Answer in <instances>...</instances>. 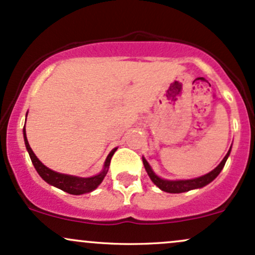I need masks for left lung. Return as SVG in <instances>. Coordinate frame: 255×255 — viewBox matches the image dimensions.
Returning a JSON list of instances; mask_svg holds the SVG:
<instances>
[{"mask_svg":"<svg viewBox=\"0 0 255 255\" xmlns=\"http://www.w3.org/2000/svg\"><path fill=\"white\" fill-rule=\"evenodd\" d=\"M230 152H231V148L229 149L227 154L224 157V159L221 160V163L216 166L214 170L208 172V174L203 175V176L197 177V179H192V180H164L158 176V175L154 174V171L152 170L148 161L144 159V158H142V161H143L144 169H146L147 174H148L150 180H152L153 183H154L155 186H158L161 191H164V192H169V193H182V192H187V191L194 190V188H202L204 187V186H207L208 183L212 182L213 180L220 174V171L223 170L224 165H225L227 158H229L230 155Z\"/></svg>","mask_w":255,"mask_h":255,"instance_id":"obj_1","label":"left lung"}]
</instances>
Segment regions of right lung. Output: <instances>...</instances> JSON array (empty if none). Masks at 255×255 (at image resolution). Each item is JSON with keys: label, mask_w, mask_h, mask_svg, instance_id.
I'll return each mask as SVG.
<instances>
[{"label": "right lung", "mask_w": 255, "mask_h": 255, "mask_svg": "<svg viewBox=\"0 0 255 255\" xmlns=\"http://www.w3.org/2000/svg\"><path fill=\"white\" fill-rule=\"evenodd\" d=\"M24 133V142H25V147L28 149L30 159H31L32 164H34L35 169L39 172V175L45 180L46 182L50 183V185L54 186V187L59 188V190L64 191V192L70 193V194H84L87 192H91L95 188L98 187L101 182L103 181L105 176L108 172L109 164H111V159L113 157L114 152L117 148H114L111 153L108 154L107 159L105 161V168L98 175H95L92 177H78V176H72V175H65V174H59V172L51 170L47 166L43 165L41 161L37 159V157L35 155V153L32 152L31 147H30L28 138H26V132H25V127L23 128Z\"/></svg>", "instance_id": "obj_1"}]
</instances>
